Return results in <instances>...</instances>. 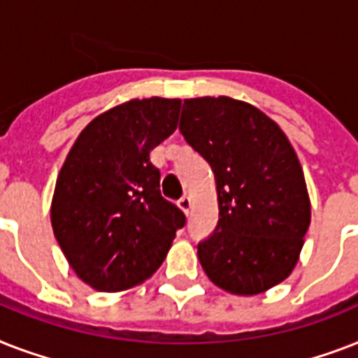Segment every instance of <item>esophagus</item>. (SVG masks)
Segmentation results:
<instances>
[{"label": "esophagus", "mask_w": 358, "mask_h": 358, "mask_svg": "<svg viewBox=\"0 0 358 358\" xmlns=\"http://www.w3.org/2000/svg\"><path fill=\"white\" fill-rule=\"evenodd\" d=\"M178 208L185 213V215H189V210H191V199H189V196H182V199L178 201Z\"/></svg>", "instance_id": "1"}]
</instances>
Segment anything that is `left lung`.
<instances>
[{
    "instance_id": "left-lung-1",
    "label": "left lung",
    "mask_w": 358,
    "mask_h": 358,
    "mask_svg": "<svg viewBox=\"0 0 358 358\" xmlns=\"http://www.w3.org/2000/svg\"><path fill=\"white\" fill-rule=\"evenodd\" d=\"M180 131L217 184V227L196 245L202 269L236 295L282 282L310 224L305 174L288 137L260 109L227 96L184 100Z\"/></svg>"
}]
</instances>
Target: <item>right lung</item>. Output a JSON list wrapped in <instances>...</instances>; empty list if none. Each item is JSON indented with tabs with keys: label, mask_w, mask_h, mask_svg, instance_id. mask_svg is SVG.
<instances>
[{
	"label": "right lung",
	"mask_w": 358,
	"mask_h": 358,
	"mask_svg": "<svg viewBox=\"0 0 358 358\" xmlns=\"http://www.w3.org/2000/svg\"><path fill=\"white\" fill-rule=\"evenodd\" d=\"M180 100L148 98L92 120L66 156L52 227L78 277L98 292L145 282L162 266L185 215L159 191L150 150L173 134Z\"/></svg>",
	"instance_id": "1"
}]
</instances>
